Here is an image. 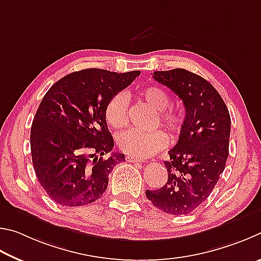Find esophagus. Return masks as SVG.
Wrapping results in <instances>:
<instances>
[{
	"instance_id": "1",
	"label": "esophagus",
	"mask_w": 261,
	"mask_h": 261,
	"mask_svg": "<svg viewBox=\"0 0 261 261\" xmlns=\"http://www.w3.org/2000/svg\"><path fill=\"white\" fill-rule=\"evenodd\" d=\"M126 161L128 163H143L142 159H139L136 157H130V156H126Z\"/></svg>"
}]
</instances>
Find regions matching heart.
<instances>
[{
    "label": "heart",
    "mask_w": 261,
    "mask_h": 261,
    "mask_svg": "<svg viewBox=\"0 0 261 261\" xmlns=\"http://www.w3.org/2000/svg\"><path fill=\"white\" fill-rule=\"evenodd\" d=\"M141 100L150 108L158 111L159 120L163 127L166 128L172 138H177L181 134L185 125L184 113L170 108L171 98L161 87H144L138 91ZM104 120L113 130L121 129L128 122V97L125 93H117L110 97L104 107ZM168 144V138L165 133L158 130L153 133L129 129L117 136L118 148L129 156L138 158H148L165 149Z\"/></svg>",
    "instance_id": "b5f03b06"
}]
</instances>
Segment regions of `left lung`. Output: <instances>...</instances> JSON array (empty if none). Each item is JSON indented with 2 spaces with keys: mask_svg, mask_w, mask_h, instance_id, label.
<instances>
[{
  "mask_svg": "<svg viewBox=\"0 0 261 261\" xmlns=\"http://www.w3.org/2000/svg\"><path fill=\"white\" fill-rule=\"evenodd\" d=\"M153 79L182 99L185 125L165 162L168 179L158 190H145L153 206L182 216L197 208L225 170L229 152L230 116L217 89L184 68L153 72Z\"/></svg>",
  "mask_w": 261,
  "mask_h": 261,
  "instance_id": "8db88e82",
  "label": "left lung"
}]
</instances>
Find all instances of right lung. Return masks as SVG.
Returning a JSON list of instances; mask_svg holds the SVG:
<instances>
[{"label": "right lung", "mask_w": 261, "mask_h": 261, "mask_svg": "<svg viewBox=\"0 0 261 261\" xmlns=\"http://www.w3.org/2000/svg\"><path fill=\"white\" fill-rule=\"evenodd\" d=\"M140 73L87 68L62 77L44 95L32 123L31 152L40 185L54 202L73 207L102 197L112 168L125 161L117 152L103 158L114 145L104 107Z\"/></svg>", "instance_id": "add662e5"}]
</instances>
